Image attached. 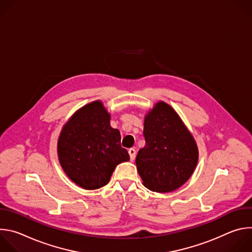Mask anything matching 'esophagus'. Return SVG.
<instances>
[{
  "label": "esophagus",
  "instance_id": "34e87169",
  "mask_svg": "<svg viewBox=\"0 0 252 252\" xmlns=\"http://www.w3.org/2000/svg\"><path fill=\"white\" fill-rule=\"evenodd\" d=\"M128 154H129V158H130V160H133L134 158H135V155H136V152L134 149H129L128 150Z\"/></svg>",
  "mask_w": 252,
  "mask_h": 252
}]
</instances>
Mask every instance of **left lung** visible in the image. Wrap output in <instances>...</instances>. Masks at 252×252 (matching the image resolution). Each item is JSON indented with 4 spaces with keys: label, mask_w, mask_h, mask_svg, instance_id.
Masks as SVG:
<instances>
[{
    "label": "left lung",
    "mask_w": 252,
    "mask_h": 252,
    "mask_svg": "<svg viewBox=\"0 0 252 252\" xmlns=\"http://www.w3.org/2000/svg\"><path fill=\"white\" fill-rule=\"evenodd\" d=\"M143 136L146 146L135 158L142 185L160 193L184 186L197 165L198 148L173 107L158 101L145 116Z\"/></svg>",
    "instance_id": "obj_1"
}]
</instances>
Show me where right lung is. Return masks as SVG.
<instances>
[{
	"mask_svg": "<svg viewBox=\"0 0 252 252\" xmlns=\"http://www.w3.org/2000/svg\"><path fill=\"white\" fill-rule=\"evenodd\" d=\"M57 151L67 177L89 190L109 184L117 165L129 160L121 146V132L111 126V114L100 100L85 104L69 118L59 135Z\"/></svg>",
	"mask_w": 252,
	"mask_h": 252,
	"instance_id": "1",
	"label": "right lung"
}]
</instances>
